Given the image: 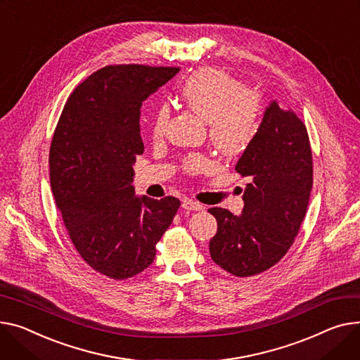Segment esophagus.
<instances>
[{"mask_svg": "<svg viewBox=\"0 0 360 360\" xmlns=\"http://www.w3.org/2000/svg\"><path fill=\"white\" fill-rule=\"evenodd\" d=\"M182 207L185 208V210H189V211H201L204 207H202V204H200L198 201H194V200H184L182 201Z\"/></svg>", "mask_w": 360, "mask_h": 360, "instance_id": "obj_1", "label": "esophagus"}]
</instances>
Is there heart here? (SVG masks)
I'll list each match as a JSON object with an SVG mask.
<instances>
[{"instance_id": "obj_1", "label": "heart", "mask_w": 360, "mask_h": 360, "mask_svg": "<svg viewBox=\"0 0 360 360\" xmlns=\"http://www.w3.org/2000/svg\"><path fill=\"white\" fill-rule=\"evenodd\" d=\"M185 105L207 122L211 145L224 156L242 155L255 140L263 112V95L245 86L220 69L204 68L188 77L181 86ZM169 122V107L162 104L152 118V136L160 139ZM211 162L204 156H188V174L205 172Z\"/></svg>"}]
</instances>
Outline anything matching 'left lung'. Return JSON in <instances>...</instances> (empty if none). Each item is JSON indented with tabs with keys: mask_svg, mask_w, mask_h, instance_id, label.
Listing matches in <instances>:
<instances>
[{
	"mask_svg": "<svg viewBox=\"0 0 360 360\" xmlns=\"http://www.w3.org/2000/svg\"><path fill=\"white\" fill-rule=\"evenodd\" d=\"M236 172L250 178L245 208L240 215L220 207L208 210L217 220L210 255L229 274L246 278L276 265L305 219L313 188V152L301 118L274 101Z\"/></svg>",
	"mask_w": 360,
	"mask_h": 360,
	"instance_id": "1",
	"label": "left lung"
}]
</instances>
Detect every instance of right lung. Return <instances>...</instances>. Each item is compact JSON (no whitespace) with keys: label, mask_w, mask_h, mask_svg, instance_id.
I'll list each match as a JSON object with an SVG mask.
<instances>
[{"label":"right lung","mask_w":360,"mask_h":360,"mask_svg":"<svg viewBox=\"0 0 360 360\" xmlns=\"http://www.w3.org/2000/svg\"><path fill=\"white\" fill-rule=\"evenodd\" d=\"M179 68L108 65L81 82L53 133L51 186L70 242L94 271L123 281L145 271L181 201L134 195L140 107Z\"/></svg>","instance_id":"right-lung-1"}]
</instances>
